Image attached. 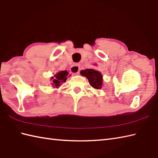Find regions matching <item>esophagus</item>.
Instances as JSON below:
<instances>
[{
	"label": "esophagus",
	"mask_w": 158,
	"mask_h": 158,
	"mask_svg": "<svg viewBox=\"0 0 158 158\" xmlns=\"http://www.w3.org/2000/svg\"><path fill=\"white\" fill-rule=\"evenodd\" d=\"M71 73H72L73 74H76V73H78L80 72V66L78 64H75L73 65L70 69Z\"/></svg>",
	"instance_id": "34e87169"
}]
</instances>
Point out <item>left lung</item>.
<instances>
[{"label":"left lung","instance_id":"obj_1","mask_svg":"<svg viewBox=\"0 0 158 158\" xmlns=\"http://www.w3.org/2000/svg\"><path fill=\"white\" fill-rule=\"evenodd\" d=\"M80 73L88 78L90 85L93 88L99 89L102 86V76L98 71L93 69H86L82 70Z\"/></svg>","mask_w":158,"mask_h":158}]
</instances>
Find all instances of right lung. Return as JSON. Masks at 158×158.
I'll return each instance as SVG.
<instances>
[{
    "mask_svg": "<svg viewBox=\"0 0 158 158\" xmlns=\"http://www.w3.org/2000/svg\"><path fill=\"white\" fill-rule=\"evenodd\" d=\"M67 75H68V72L67 71H61L60 72L57 73L54 76V77L52 78V79L53 80V85H54L55 87H58L59 86H60L61 83L66 81Z\"/></svg>",
    "mask_w": 158,
    "mask_h": 158,
    "instance_id": "right-lung-1",
    "label": "right lung"
}]
</instances>
